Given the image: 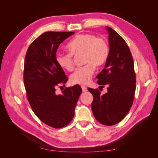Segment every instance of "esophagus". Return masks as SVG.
<instances>
[{
  "instance_id": "obj_1",
  "label": "esophagus",
  "mask_w": 158,
  "mask_h": 158,
  "mask_svg": "<svg viewBox=\"0 0 158 158\" xmlns=\"http://www.w3.org/2000/svg\"><path fill=\"white\" fill-rule=\"evenodd\" d=\"M81 88H82V91L83 92H86L87 91H88V89H87V88L85 86H81Z\"/></svg>"
}]
</instances>
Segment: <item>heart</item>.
Returning <instances> with one entry per match:
<instances>
[{
  "label": "heart",
  "instance_id": "1",
  "mask_svg": "<svg viewBox=\"0 0 158 158\" xmlns=\"http://www.w3.org/2000/svg\"><path fill=\"white\" fill-rule=\"evenodd\" d=\"M69 53H57L56 60L62 69L71 71L74 68L73 55L83 53L85 66L77 68L70 76L73 84L85 85L89 83L95 70V66L105 64L109 56V47L105 40L91 34L75 36L66 46Z\"/></svg>",
  "mask_w": 158,
  "mask_h": 158
}]
</instances>
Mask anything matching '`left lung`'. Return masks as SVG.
<instances>
[{
  "label": "left lung",
  "mask_w": 158,
  "mask_h": 158,
  "mask_svg": "<svg viewBox=\"0 0 158 158\" xmlns=\"http://www.w3.org/2000/svg\"><path fill=\"white\" fill-rule=\"evenodd\" d=\"M109 53L105 68L96 76L98 84L107 87V92L88 88L93 95L92 110L97 121L105 126L120 122L132 105L136 75L132 53L124 39L106 26Z\"/></svg>",
  "instance_id": "8db88e82"
}]
</instances>
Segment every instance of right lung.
I'll return each instance as SVG.
<instances>
[{
  "mask_svg": "<svg viewBox=\"0 0 158 158\" xmlns=\"http://www.w3.org/2000/svg\"><path fill=\"white\" fill-rule=\"evenodd\" d=\"M73 32H46L33 41L26 52L23 81L27 98L38 118L54 128L71 122L82 89L79 85L66 88L56 94L57 86L68 78L56 60L60 43Z\"/></svg>",
  "mask_w": 158,
  "mask_h": 158,
  "instance_id": "right-lung-1",
  "label": "right lung"
}]
</instances>
